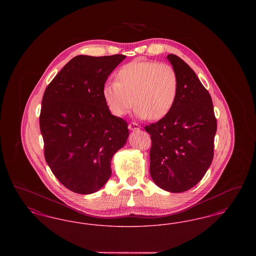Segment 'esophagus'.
<instances>
[{
  "mask_svg": "<svg viewBox=\"0 0 256 256\" xmlns=\"http://www.w3.org/2000/svg\"><path fill=\"white\" fill-rule=\"evenodd\" d=\"M128 128L130 130H138L139 128H140V126H138V124H136V122H132L128 124Z\"/></svg>",
  "mask_w": 256,
  "mask_h": 256,
  "instance_id": "esophagus-1",
  "label": "esophagus"
}]
</instances>
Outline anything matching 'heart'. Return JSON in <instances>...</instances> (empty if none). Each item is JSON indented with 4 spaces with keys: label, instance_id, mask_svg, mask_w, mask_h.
Instances as JSON below:
<instances>
[{
    "label": "heart",
    "instance_id": "obj_1",
    "mask_svg": "<svg viewBox=\"0 0 256 256\" xmlns=\"http://www.w3.org/2000/svg\"><path fill=\"white\" fill-rule=\"evenodd\" d=\"M113 82L106 84L102 93L111 113L126 115L134 104L140 118L160 120L172 110L180 90L174 68L158 61L134 60L118 70Z\"/></svg>",
    "mask_w": 256,
    "mask_h": 256
}]
</instances>
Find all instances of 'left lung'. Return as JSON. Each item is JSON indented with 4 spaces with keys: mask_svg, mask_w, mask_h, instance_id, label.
<instances>
[{
    "mask_svg": "<svg viewBox=\"0 0 256 256\" xmlns=\"http://www.w3.org/2000/svg\"><path fill=\"white\" fill-rule=\"evenodd\" d=\"M176 71L180 90L170 113L145 126L150 134V176L160 188L180 193L206 174L214 156L217 120L212 98L193 69L180 58L167 56Z\"/></svg>",
    "mask_w": 256,
    "mask_h": 256,
    "instance_id": "left-lung-1",
    "label": "left lung"
}]
</instances>
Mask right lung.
Segmentation results:
<instances>
[{"mask_svg": "<svg viewBox=\"0 0 256 256\" xmlns=\"http://www.w3.org/2000/svg\"><path fill=\"white\" fill-rule=\"evenodd\" d=\"M126 58L76 56L47 86L39 116L44 156L70 191L92 194L111 176V159L126 142L128 122L114 116L104 98L108 76Z\"/></svg>", "mask_w": 256, "mask_h": 256, "instance_id": "obj_1", "label": "right lung"}]
</instances>
